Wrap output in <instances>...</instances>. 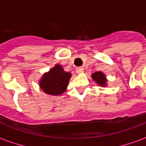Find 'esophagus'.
Masks as SVG:
<instances>
[{
	"label": "esophagus",
	"instance_id": "obj_1",
	"mask_svg": "<svg viewBox=\"0 0 146 146\" xmlns=\"http://www.w3.org/2000/svg\"><path fill=\"white\" fill-rule=\"evenodd\" d=\"M83 71H84V69H83L82 67H76V72L77 73H82Z\"/></svg>",
	"mask_w": 146,
	"mask_h": 146
}]
</instances>
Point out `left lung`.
I'll list each match as a JSON object with an SVG mask.
<instances>
[{
	"instance_id": "left-lung-1",
	"label": "left lung",
	"mask_w": 146,
	"mask_h": 146,
	"mask_svg": "<svg viewBox=\"0 0 146 146\" xmlns=\"http://www.w3.org/2000/svg\"><path fill=\"white\" fill-rule=\"evenodd\" d=\"M92 78L101 86H106V80L105 78V75L102 72H96L92 74Z\"/></svg>"
}]
</instances>
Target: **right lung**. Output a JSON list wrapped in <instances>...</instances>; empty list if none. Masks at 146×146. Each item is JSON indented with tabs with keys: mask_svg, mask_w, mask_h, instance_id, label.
Listing matches in <instances>:
<instances>
[{
	"mask_svg": "<svg viewBox=\"0 0 146 146\" xmlns=\"http://www.w3.org/2000/svg\"><path fill=\"white\" fill-rule=\"evenodd\" d=\"M70 77V73L65 72L62 67L56 65L48 73L44 74L40 86L48 95H59L66 90Z\"/></svg>",
	"mask_w": 146,
	"mask_h": 146,
	"instance_id": "obj_1",
	"label": "right lung"
}]
</instances>
